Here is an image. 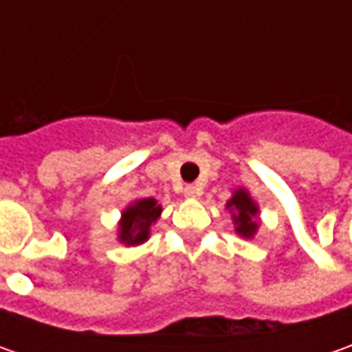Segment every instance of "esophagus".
Wrapping results in <instances>:
<instances>
[{"instance_id": "esophagus-1", "label": "esophagus", "mask_w": 352, "mask_h": 352, "mask_svg": "<svg viewBox=\"0 0 352 352\" xmlns=\"http://www.w3.org/2000/svg\"><path fill=\"white\" fill-rule=\"evenodd\" d=\"M184 196L190 197V199H194V197L199 196V190H197L196 186H192V184H188V186L184 188Z\"/></svg>"}]
</instances>
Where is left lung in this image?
I'll use <instances>...</instances> for the list:
<instances>
[{
  "label": "left lung",
  "instance_id": "8db88e82",
  "mask_svg": "<svg viewBox=\"0 0 352 352\" xmlns=\"http://www.w3.org/2000/svg\"><path fill=\"white\" fill-rule=\"evenodd\" d=\"M227 210L233 217L235 223V231L245 239H252L254 233L258 231V206L254 204V199L249 196L247 190L239 188L233 192V197L227 201Z\"/></svg>",
  "mask_w": 352,
  "mask_h": 352
}]
</instances>
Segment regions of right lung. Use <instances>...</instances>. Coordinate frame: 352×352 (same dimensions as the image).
Masks as SVG:
<instances>
[{"label":"right lung","mask_w":352,"mask_h":352,"mask_svg":"<svg viewBox=\"0 0 352 352\" xmlns=\"http://www.w3.org/2000/svg\"><path fill=\"white\" fill-rule=\"evenodd\" d=\"M162 213V206H158L155 197H142L133 201L121 213L119 221V241L127 247L141 245L151 235V227Z\"/></svg>","instance_id":"1"}]
</instances>
